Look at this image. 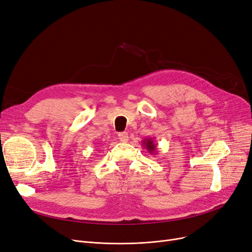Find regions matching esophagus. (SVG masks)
<instances>
[{
	"instance_id": "1",
	"label": "esophagus",
	"mask_w": 252,
	"mask_h": 252,
	"mask_svg": "<svg viewBox=\"0 0 252 252\" xmlns=\"http://www.w3.org/2000/svg\"><path fill=\"white\" fill-rule=\"evenodd\" d=\"M128 138H129V136H128V133H127V132H121V133H119V139L121 140V141L127 142V141H128Z\"/></svg>"
}]
</instances>
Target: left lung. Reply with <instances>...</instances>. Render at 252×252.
Masks as SVG:
<instances>
[{
  "label": "left lung",
  "mask_w": 252,
  "mask_h": 252,
  "mask_svg": "<svg viewBox=\"0 0 252 252\" xmlns=\"http://www.w3.org/2000/svg\"><path fill=\"white\" fill-rule=\"evenodd\" d=\"M142 146L148 150V152H149L151 155H152V154H153V155H154V154L156 155V148H157V145H156V143H155L154 138L149 137V138L143 139Z\"/></svg>",
  "instance_id": "8db88e82"
}]
</instances>
